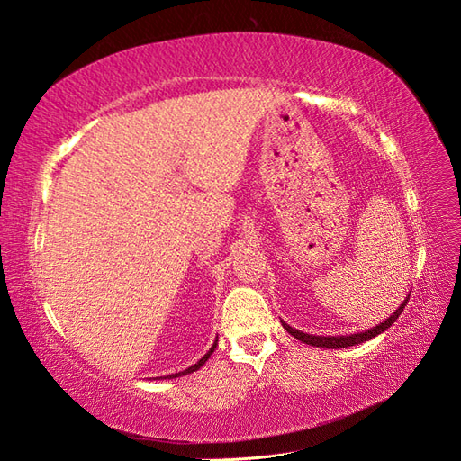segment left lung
<instances>
[{"label": "left lung", "instance_id": "1", "mask_svg": "<svg viewBox=\"0 0 461 461\" xmlns=\"http://www.w3.org/2000/svg\"><path fill=\"white\" fill-rule=\"evenodd\" d=\"M407 299H410V295H407V297L402 301V305H400L396 311H393L384 322H380V324L373 326L371 330L357 332V334H348V336H312V334H307V332H301V330H297V328H292L289 324H285L284 321H282V326H284L285 330H287L289 334H292L294 338L301 339V341H303V344H307V346H314V348H328V349L349 348V346L363 344V341L371 339V338H375V336H378V334H383L384 330H388V328H390L393 322L398 321V317L402 314L403 307L407 305Z\"/></svg>", "mask_w": 461, "mask_h": 461}]
</instances>
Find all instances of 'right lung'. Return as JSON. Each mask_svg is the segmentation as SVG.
<instances>
[{
  "instance_id": "right-lung-1",
  "label": "right lung",
  "mask_w": 461,
  "mask_h": 461,
  "mask_svg": "<svg viewBox=\"0 0 461 461\" xmlns=\"http://www.w3.org/2000/svg\"><path fill=\"white\" fill-rule=\"evenodd\" d=\"M216 346H218V339L214 341V344H212V348H210L208 349V353H204V357H201L199 361H196L194 365H191L189 366V369H185V371H181V373H176V375H169V376H164V378H177V376H183V375H189V373H194V371H199L201 369V366L208 361V357H210V355H212L214 353V349H216ZM162 378V376H160Z\"/></svg>"
}]
</instances>
